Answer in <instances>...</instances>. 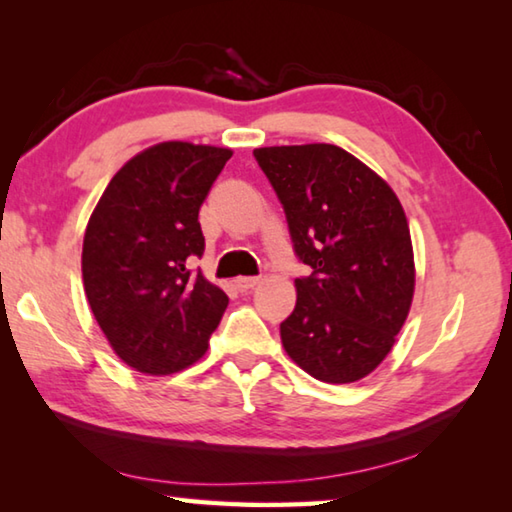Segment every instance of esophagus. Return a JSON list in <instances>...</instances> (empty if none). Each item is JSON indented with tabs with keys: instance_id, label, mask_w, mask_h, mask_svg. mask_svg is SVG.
<instances>
[{
	"instance_id": "esophagus-1",
	"label": "esophagus",
	"mask_w": 512,
	"mask_h": 512,
	"mask_svg": "<svg viewBox=\"0 0 512 512\" xmlns=\"http://www.w3.org/2000/svg\"><path fill=\"white\" fill-rule=\"evenodd\" d=\"M257 284H259V277H237V280H235V287H237L241 293L255 289Z\"/></svg>"
}]
</instances>
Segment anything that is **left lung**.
<instances>
[{"label": "left lung", "mask_w": 512, "mask_h": 512, "mask_svg": "<svg viewBox=\"0 0 512 512\" xmlns=\"http://www.w3.org/2000/svg\"><path fill=\"white\" fill-rule=\"evenodd\" d=\"M287 214L296 255V309L280 325L293 363L327 384L370 375L409 316L415 262L400 198L334 144L255 149Z\"/></svg>", "instance_id": "1"}]
</instances>
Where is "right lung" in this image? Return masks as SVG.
<instances>
[{
  "label": "right lung",
  "mask_w": 512,
  "mask_h": 512,
  "mask_svg": "<svg viewBox=\"0 0 512 512\" xmlns=\"http://www.w3.org/2000/svg\"><path fill=\"white\" fill-rule=\"evenodd\" d=\"M230 149L160 142L133 155L101 194L83 237V287L110 348L144 375L203 357L228 296L189 271L203 257L198 210Z\"/></svg>",
  "instance_id": "add662e5"
}]
</instances>
